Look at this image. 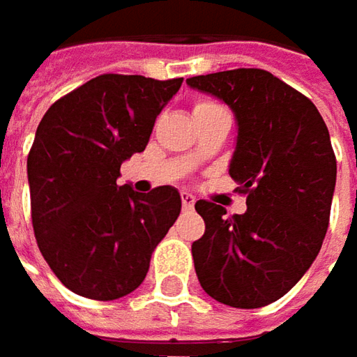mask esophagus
<instances>
[{
  "instance_id": "obj_1",
  "label": "esophagus",
  "mask_w": 357,
  "mask_h": 357,
  "mask_svg": "<svg viewBox=\"0 0 357 357\" xmlns=\"http://www.w3.org/2000/svg\"><path fill=\"white\" fill-rule=\"evenodd\" d=\"M181 200H183V208L185 211H190L195 206V202H197V199L190 192H181Z\"/></svg>"
}]
</instances>
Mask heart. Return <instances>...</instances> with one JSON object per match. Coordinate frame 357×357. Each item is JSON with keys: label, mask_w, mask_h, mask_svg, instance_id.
Instances as JSON below:
<instances>
[{"label": "heart", "mask_w": 357, "mask_h": 357, "mask_svg": "<svg viewBox=\"0 0 357 357\" xmlns=\"http://www.w3.org/2000/svg\"><path fill=\"white\" fill-rule=\"evenodd\" d=\"M216 103H213V101H199V103L192 107V113H199V111H202V109H208V107H214Z\"/></svg>", "instance_id": "heart-1"}]
</instances>
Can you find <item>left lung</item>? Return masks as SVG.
Wrapping results in <instances>:
<instances>
[{
    "label": "left lung",
    "instance_id": "obj_1",
    "mask_svg": "<svg viewBox=\"0 0 357 357\" xmlns=\"http://www.w3.org/2000/svg\"><path fill=\"white\" fill-rule=\"evenodd\" d=\"M230 105L238 141L230 162L246 213L199 200L204 234L192 242L200 286L220 304L262 308L294 288L322 248L336 155L316 105L264 69L186 79Z\"/></svg>",
    "mask_w": 357,
    "mask_h": 357
}]
</instances>
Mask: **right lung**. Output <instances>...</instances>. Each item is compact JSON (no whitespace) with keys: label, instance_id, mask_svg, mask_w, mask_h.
<instances>
[{"label":"right lung","instance_id":"right-lung-1","mask_svg":"<svg viewBox=\"0 0 357 357\" xmlns=\"http://www.w3.org/2000/svg\"><path fill=\"white\" fill-rule=\"evenodd\" d=\"M183 79L105 73L43 115L27 157L31 222L53 274L89 300H117L144 280L151 254L181 214V195L119 186Z\"/></svg>","mask_w":357,"mask_h":357}]
</instances>
